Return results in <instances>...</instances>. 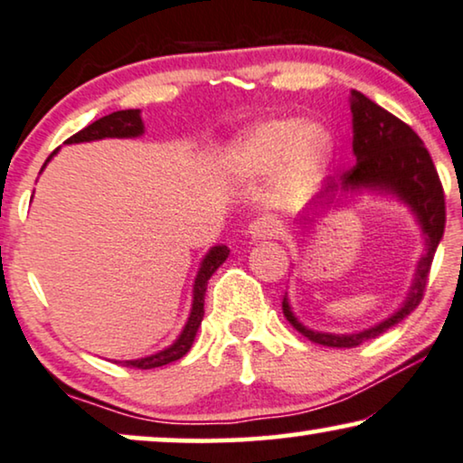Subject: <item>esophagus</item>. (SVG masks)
Returning a JSON list of instances; mask_svg holds the SVG:
<instances>
[{"mask_svg":"<svg viewBox=\"0 0 463 463\" xmlns=\"http://www.w3.org/2000/svg\"><path fill=\"white\" fill-rule=\"evenodd\" d=\"M248 235L254 239V241H260V239H270L277 235V224L269 218H258L250 224Z\"/></svg>","mask_w":463,"mask_h":463,"instance_id":"1","label":"esophagus"}]
</instances>
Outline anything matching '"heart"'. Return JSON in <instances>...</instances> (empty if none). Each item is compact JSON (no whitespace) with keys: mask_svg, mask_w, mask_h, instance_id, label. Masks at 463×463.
Listing matches in <instances>:
<instances>
[{"mask_svg":"<svg viewBox=\"0 0 463 463\" xmlns=\"http://www.w3.org/2000/svg\"><path fill=\"white\" fill-rule=\"evenodd\" d=\"M335 139L317 122L292 116L258 120L228 144L222 165L232 177L248 182L267 180L279 169L277 193L296 196L319 171L328 167Z\"/></svg>","mask_w":463,"mask_h":463,"instance_id":"b5f03b06","label":"heart"}]
</instances>
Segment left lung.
<instances>
[{"instance_id": "obj_1", "label": "left lung", "mask_w": 463, "mask_h": 463, "mask_svg": "<svg viewBox=\"0 0 463 463\" xmlns=\"http://www.w3.org/2000/svg\"><path fill=\"white\" fill-rule=\"evenodd\" d=\"M349 108L351 128H354L351 147H354L355 165L345 171L341 177H326L322 190L300 213V222H313L330 207H338L343 201H351L355 196H383V199L396 201L409 209L421 231L425 251L419 258L402 305L371 328L343 332V335L313 330L296 317L286 292L281 307L288 322L311 343L336 349L357 347V345L371 341L417 309V305L421 303L436 248L445 235V193H442L432 156L425 150L419 135L387 109L362 95L360 90H351Z\"/></svg>"}]
</instances>
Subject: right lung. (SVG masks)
I'll return each mask as SVG.
<instances>
[{"instance_id": "1", "label": "right lung", "mask_w": 463, "mask_h": 463, "mask_svg": "<svg viewBox=\"0 0 463 463\" xmlns=\"http://www.w3.org/2000/svg\"><path fill=\"white\" fill-rule=\"evenodd\" d=\"M146 133V125L141 120V109H122V112H114L109 116H103L89 125L82 131H78L76 135H71L65 144H84V141H99V139H133V137H141ZM59 152V147L54 150L51 156L46 158L44 167L54 158V154ZM40 171V174H42ZM231 254V250L226 245H213V248L207 250V254L203 256V260L199 264V270H196L194 283H193V303H190V313L186 324L177 338L171 345H167L165 349L156 351V354L137 357V360H125L120 364H125L128 368H141V371H147V368H158L165 364H171V362L180 360L193 347L196 332L201 328L203 316H205V292H207V281L215 270H218L224 260Z\"/></svg>"}]
</instances>
